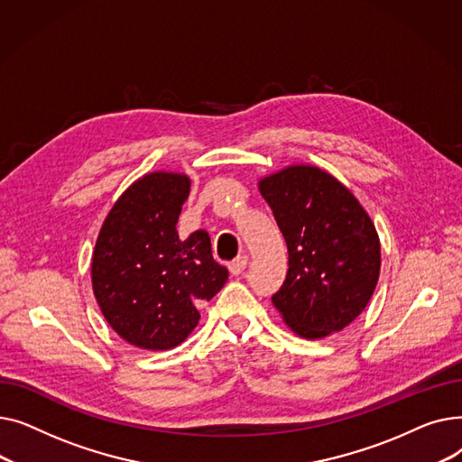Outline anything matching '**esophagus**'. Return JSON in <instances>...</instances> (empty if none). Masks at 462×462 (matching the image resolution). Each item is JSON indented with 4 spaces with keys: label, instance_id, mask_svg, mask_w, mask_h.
Here are the masks:
<instances>
[{
    "label": "esophagus",
    "instance_id": "obj_1",
    "mask_svg": "<svg viewBox=\"0 0 462 462\" xmlns=\"http://www.w3.org/2000/svg\"><path fill=\"white\" fill-rule=\"evenodd\" d=\"M247 263H249V258L244 254V256H237L236 260H232L228 263V270L232 275H241L245 270H247Z\"/></svg>",
    "mask_w": 462,
    "mask_h": 462
}]
</instances>
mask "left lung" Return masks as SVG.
Segmentation results:
<instances>
[{"label":"left lung","mask_w":462,"mask_h":462,"mask_svg":"<svg viewBox=\"0 0 462 462\" xmlns=\"http://www.w3.org/2000/svg\"><path fill=\"white\" fill-rule=\"evenodd\" d=\"M288 247L286 281L272 296L284 322L305 338L341 331L367 307L380 273V241L354 194L317 166L263 178Z\"/></svg>","instance_id":"left-lung-1"}]
</instances>
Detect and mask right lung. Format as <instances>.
Returning a JSON list of instances; mask_svg holds the SVG:
<instances>
[{
  "label": "right lung",
  "instance_id": "1",
  "mask_svg": "<svg viewBox=\"0 0 462 462\" xmlns=\"http://www.w3.org/2000/svg\"><path fill=\"white\" fill-rule=\"evenodd\" d=\"M190 181L155 172L134 181L97 239L91 282L106 322L127 343L168 350L183 343L228 279L206 230L181 239L176 225Z\"/></svg>",
  "mask_w": 462,
  "mask_h": 462
}]
</instances>
